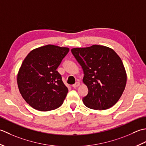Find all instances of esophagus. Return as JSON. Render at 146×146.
<instances>
[{
  "mask_svg": "<svg viewBox=\"0 0 146 146\" xmlns=\"http://www.w3.org/2000/svg\"><path fill=\"white\" fill-rule=\"evenodd\" d=\"M79 85H80V83H79V82H77L75 83V84L72 85V87H73L74 88H76L77 87H78V86H79Z\"/></svg>",
  "mask_w": 146,
  "mask_h": 146,
  "instance_id": "esophagus-1",
  "label": "esophagus"
}]
</instances>
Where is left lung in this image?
I'll return each mask as SVG.
<instances>
[{"label": "left lung", "mask_w": 146, "mask_h": 146, "mask_svg": "<svg viewBox=\"0 0 146 146\" xmlns=\"http://www.w3.org/2000/svg\"><path fill=\"white\" fill-rule=\"evenodd\" d=\"M72 54L83 69L82 82L88 94L82 98L88 108L104 110L117 103L127 83V73L122 61L113 50L94 44L74 48Z\"/></svg>", "instance_id": "1"}]
</instances>
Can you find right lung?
<instances>
[{
	"instance_id": "obj_1",
	"label": "right lung",
	"mask_w": 146,
	"mask_h": 146,
	"mask_svg": "<svg viewBox=\"0 0 146 146\" xmlns=\"http://www.w3.org/2000/svg\"><path fill=\"white\" fill-rule=\"evenodd\" d=\"M69 52L67 47L47 44L31 50L24 59L17 82L23 99L32 108L47 111L63 104L68 88L56 69Z\"/></svg>"
}]
</instances>
